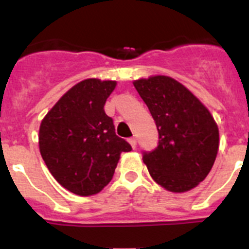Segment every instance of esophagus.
<instances>
[{"label": "esophagus", "instance_id": "34e87169", "mask_svg": "<svg viewBox=\"0 0 249 249\" xmlns=\"http://www.w3.org/2000/svg\"><path fill=\"white\" fill-rule=\"evenodd\" d=\"M128 142H129V144H131V147L133 149L136 148V147H137V140H136L135 137H132V138H128Z\"/></svg>", "mask_w": 249, "mask_h": 249}]
</instances>
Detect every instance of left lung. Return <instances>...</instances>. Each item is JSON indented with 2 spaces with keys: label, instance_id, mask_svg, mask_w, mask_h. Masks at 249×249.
I'll list each match as a JSON object with an SVG mask.
<instances>
[{
  "label": "left lung",
  "instance_id": "left-lung-1",
  "mask_svg": "<svg viewBox=\"0 0 249 249\" xmlns=\"http://www.w3.org/2000/svg\"><path fill=\"white\" fill-rule=\"evenodd\" d=\"M148 107L160 135L158 146L143 152L151 177L169 192L199 184L212 169L219 146L218 126L206 106L168 76L133 82Z\"/></svg>",
  "mask_w": 249,
  "mask_h": 249
}]
</instances>
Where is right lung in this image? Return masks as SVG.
<instances>
[{
    "mask_svg": "<svg viewBox=\"0 0 249 249\" xmlns=\"http://www.w3.org/2000/svg\"><path fill=\"white\" fill-rule=\"evenodd\" d=\"M116 81L83 80L68 89L41 122L39 152L51 175L77 196L101 192L122 152L132 149L114 132L105 103Z\"/></svg>",
    "mask_w": 249,
    "mask_h": 249,
    "instance_id": "obj_1",
    "label": "right lung"
}]
</instances>
